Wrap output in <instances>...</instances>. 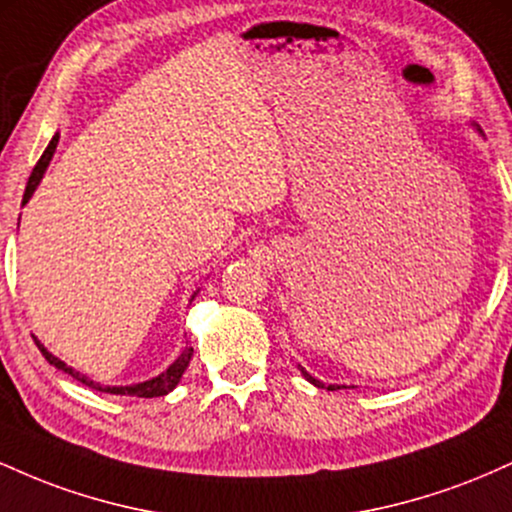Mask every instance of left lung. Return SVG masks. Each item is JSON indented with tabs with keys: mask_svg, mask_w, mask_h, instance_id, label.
Returning <instances> with one entry per match:
<instances>
[{
	"mask_svg": "<svg viewBox=\"0 0 512 512\" xmlns=\"http://www.w3.org/2000/svg\"><path fill=\"white\" fill-rule=\"evenodd\" d=\"M305 378H308V380H310V383H313V385H317V387H325V385H322V383H320V380H315V378H313V375H308V373H305ZM327 390H334V385H330V387H327ZM337 390H339V387H337Z\"/></svg>",
	"mask_w": 512,
	"mask_h": 512,
	"instance_id": "obj_1",
	"label": "left lung"
}]
</instances>
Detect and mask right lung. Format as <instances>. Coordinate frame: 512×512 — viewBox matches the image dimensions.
Returning <instances> with one entry per match:
<instances>
[{"instance_id": "1", "label": "right lung", "mask_w": 512, "mask_h": 512, "mask_svg": "<svg viewBox=\"0 0 512 512\" xmlns=\"http://www.w3.org/2000/svg\"><path fill=\"white\" fill-rule=\"evenodd\" d=\"M57 139H60V137H57V134H55V137H52V142L48 144V149H45V151H43V156H40V161L35 163V168H33L31 178H28L26 192H23V204H26L28 199H31V195H33V192H35V187H38L40 178H43L45 168H48L50 158H52V154H55V149H57ZM33 339H35V337H33ZM35 344H38L40 354L45 356V361L52 363V366H55V368L64 370V373H69V375H72V378L79 380V383H84L86 387H91V390H98V392H110V395L144 397V399H149V397H163V395H168V392L173 390V387L180 383L182 373H185L187 366H190V361H192V346H185V351H182V354L178 356V361H175L173 366H170V368L166 370V373H161V375H158V378H151V380H146V383H139V385H127V387H105V385H101V383H93V380H88L86 375H79V373H76V370L69 368L67 363L60 361V358H55V356H52L50 351L45 349V346L38 342V339H35Z\"/></svg>"}]
</instances>
